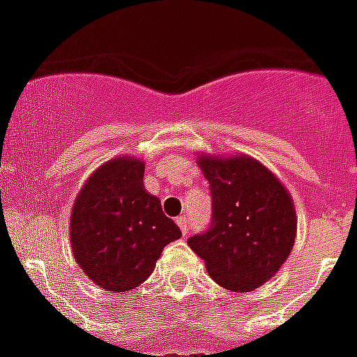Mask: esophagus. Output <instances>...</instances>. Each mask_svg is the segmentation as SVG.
I'll use <instances>...</instances> for the list:
<instances>
[{"instance_id":"1","label":"esophagus","mask_w":357,"mask_h":357,"mask_svg":"<svg viewBox=\"0 0 357 357\" xmlns=\"http://www.w3.org/2000/svg\"><path fill=\"white\" fill-rule=\"evenodd\" d=\"M176 222H178L179 229H181V234L183 235L189 234V222H187V217H178L176 218Z\"/></svg>"}]
</instances>
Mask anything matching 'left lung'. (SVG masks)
<instances>
[{"mask_svg":"<svg viewBox=\"0 0 357 357\" xmlns=\"http://www.w3.org/2000/svg\"><path fill=\"white\" fill-rule=\"evenodd\" d=\"M196 159L211 189L213 222L187 243L218 285L250 293L268 282L293 250V198L254 157L198 153Z\"/></svg>","mask_w":357,"mask_h":357,"instance_id":"8db88e82","label":"left lung"}]
</instances>
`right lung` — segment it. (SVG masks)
I'll use <instances>...</instances> for the list:
<instances>
[{
    "mask_svg": "<svg viewBox=\"0 0 357 357\" xmlns=\"http://www.w3.org/2000/svg\"><path fill=\"white\" fill-rule=\"evenodd\" d=\"M142 179V159H109L86 179L70 213L75 263L96 285L114 293L146 282L162 248L181 237Z\"/></svg>",
    "mask_w": 357,
    "mask_h": 357,
    "instance_id": "obj_1",
    "label": "right lung"
}]
</instances>
